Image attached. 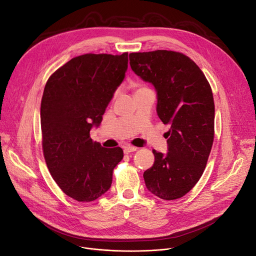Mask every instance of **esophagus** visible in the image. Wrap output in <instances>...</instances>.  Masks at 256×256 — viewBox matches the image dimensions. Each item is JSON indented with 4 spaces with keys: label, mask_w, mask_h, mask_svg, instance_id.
Instances as JSON below:
<instances>
[{
    "label": "esophagus",
    "mask_w": 256,
    "mask_h": 256,
    "mask_svg": "<svg viewBox=\"0 0 256 256\" xmlns=\"http://www.w3.org/2000/svg\"><path fill=\"white\" fill-rule=\"evenodd\" d=\"M138 150L136 147H133V146H126V147H124V153L126 154H129L131 152H136Z\"/></svg>",
    "instance_id": "1"
}]
</instances>
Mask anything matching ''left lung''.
Returning a JSON list of instances; mask_svg holds the SVG:
<instances>
[{
  "label": "left lung",
  "mask_w": 256,
  "mask_h": 256,
  "mask_svg": "<svg viewBox=\"0 0 256 256\" xmlns=\"http://www.w3.org/2000/svg\"><path fill=\"white\" fill-rule=\"evenodd\" d=\"M132 70L156 92V112L170 125L168 152L153 150V166L144 172L156 197H184L199 181L214 142V103L210 85L188 56L173 51L131 53Z\"/></svg>",
  "instance_id": "1"
}]
</instances>
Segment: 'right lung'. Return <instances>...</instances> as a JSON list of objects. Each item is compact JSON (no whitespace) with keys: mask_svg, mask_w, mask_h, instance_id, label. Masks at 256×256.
Instances as JSON below:
<instances>
[{"mask_svg":"<svg viewBox=\"0 0 256 256\" xmlns=\"http://www.w3.org/2000/svg\"><path fill=\"white\" fill-rule=\"evenodd\" d=\"M128 68V53L85 54L70 59L48 78L40 105L44 160L68 197L94 201L112 186L123 150L104 148L90 138L101 124Z\"/></svg>","mask_w":256,"mask_h":256,"instance_id":"add662e5","label":"right lung"}]
</instances>
